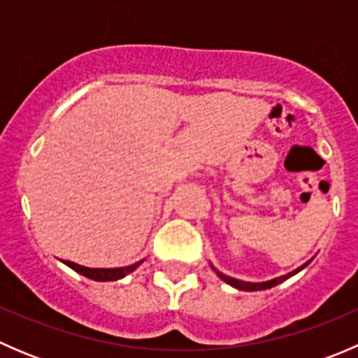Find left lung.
<instances>
[{"mask_svg": "<svg viewBox=\"0 0 358 358\" xmlns=\"http://www.w3.org/2000/svg\"><path fill=\"white\" fill-rule=\"evenodd\" d=\"M310 262H312V259H310ZM310 262H308V263H310ZM308 263H305V265H301V266H299V268H296V270H292V272L286 273V275L277 277V279H272V280H266V282H244V280H237V279H232V277H227L225 273L218 272V270H216L213 265H211V268L215 270L216 275H218L220 279L225 280L227 284H230V286L236 287V289H239V291H263V289H270V287L277 286V284L284 282V280H287V279H289V277L296 275V273L301 272V270L305 268V266L308 265Z\"/></svg>", "mask_w": 358, "mask_h": 358, "instance_id": "left-lung-1", "label": "left lung"}]
</instances>
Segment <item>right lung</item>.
Here are the masks:
<instances>
[{"instance_id":"1","label":"right lung","mask_w":358,"mask_h":358,"mask_svg":"<svg viewBox=\"0 0 358 358\" xmlns=\"http://www.w3.org/2000/svg\"><path fill=\"white\" fill-rule=\"evenodd\" d=\"M64 263H66L69 268H72L74 272L81 273V275L88 277V279L99 280V282H109V280H119V279H122V277L128 275V273H131L133 270H136L140 265H142L143 259L142 262L133 263V265H129V266H122V268H88V266L78 265V263H74V262H64Z\"/></svg>"}]
</instances>
